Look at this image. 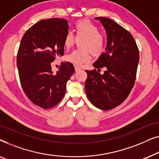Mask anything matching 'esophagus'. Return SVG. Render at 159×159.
I'll return each mask as SVG.
<instances>
[{
  "label": "esophagus",
  "instance_id": "obj_1",
  "mask_svg": "<svg viewBox=\"0 0 159 159\" xmlns=\"http://www.w3.org/2000/svg\"><path fill=\"white\" fill-rule=\"evenodd\" d=\"M75 71H78L81 70V68H80V67L78 66H75Z\"/></svg>",
  "mask_w": 159,
  "mask_h": 159
}]
</instances>
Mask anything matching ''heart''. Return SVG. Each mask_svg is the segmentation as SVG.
<instances>
[{
	"mask_svg": "<svg viewBox=\"0 0 159 159\" xmlns=\"http://www.w3.org/2000/svg\"><path fill=\"white\" fill-rule=\"evenodd\" d=\"M75 34L77 39H80V46L81 49L75 50L66 55V59L76 65H82L90 61L91 53L98 55L103 51L106 44L103 34L99 32V27L88 19H81L75 24ZM73 34L68 32L64 37V45L69 48L75 42Z\"/></svg>",
	"mask_w": 159,
	"mask_h": 159,
	"instance_id": "1",
	"label": "heart"
}]
</instances>
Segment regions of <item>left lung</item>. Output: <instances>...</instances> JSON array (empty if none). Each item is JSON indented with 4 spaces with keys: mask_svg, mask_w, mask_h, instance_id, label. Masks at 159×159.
Wrapping results in <instances>:
<instances>
[{
    "mask_svg": "<svg viewBox=\"0 0 159 159\" xmlns=\"http://www.w3.org/2000/svg\"><path fill=\"white\" fill-rule=\"evenodd\" d=\"M107 36L106 51L93 64L92 71L85 70V92L95 107L112 109L125 101L135 81L139 62V50L130 32L111 19L96 17ZM106 67L103 75L100 68Z\"/></svg>",
    "mask_w": 159,
    "mask_h": 159,
    "instance_id": "1",
    "label": "left lung"
}]
</instances>
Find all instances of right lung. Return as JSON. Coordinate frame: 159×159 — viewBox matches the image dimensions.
Wrapping results in <instances>:
<instances>
[{"mask_svg":"<svg viewBox=\"0 0 159 159\" xmlns=\"http://www.w3.org/2000/svg\"><path fill=\"white\" fill-rule=\"evenodd\" d=\"M68 30L66 19H43L27 30L19 45L16 64L21 87L32 103L45 109L61 101L67 82L75 72L69 62H62L56 74L51 69V63L64 56Z\"/></svg>","mask_w":159,"mask_h":159,"instance_id":"right-lung-1","label":"right lung"}]
</instances>
